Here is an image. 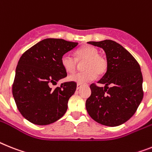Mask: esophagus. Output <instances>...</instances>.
Instances as JSON below:
<instances>
[{
  "instance_id": "esophagus-1",
  "label": "esophagus",
  "mask_w": 152,
  "mask_h": 152,
  "mask_svg": "<svg viewBox=\"0 0 152 152\" xmlns=\"http://www.w3.org/2000/svg\"><path fill=\"white\" fill-rule=\"evenodd\" d=\"M81 86H82V84H77V85H76V89H77V90H80V88H81Z\"/></svg>"
}]
</instances>
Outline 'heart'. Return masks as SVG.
Listing matches in <instances>:
<instances>
[{"instance_id":"b5f03b06","label":"heart","mask_w":152,"mask_h":152,"mask_svg":"<svg viewBox=\"0 0 152 152\" xmlns=\"http://www.w3.org/2000/svg\"><path fill=\"white\" fill-rule=\"evenodd\" d=\"M79 62H83L84 71L74 73L68 77L69 81L83 84L96 78V75H103L107 69V62L99 55L96 48L86 45L79 48L76 52V58L69 54H64L61 58V64L67 72L72 73L76 70Z\"/></svg>"}]
</instances>
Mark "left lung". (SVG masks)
I'll use <instances>...</instances> for the list:
<instances>
[{
  "instance_id": "8db88e82",
  "label": "left lung",
  "mask_w": 152,
  "mask_h": 152,
  "mask_svg": "<svg viewBox=\"0 0 152 152\" xmlns=\"http://www.w3.org/2000/svg\"><path fill=\"white\" fill-rule=\"evenodd\" d=\"M87 43L104 49L107 69L97 82L104 87L90 85L91 95L86 101V110L97 123L119 126L134 114L143 99L140 66L128 51L114 41Z\"/></svg>"
}]
</instances>
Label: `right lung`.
<instances>
[{
  "instance_id": "add662e5",
  "label": "right lung",
  "mask_w": 152,
  "mask_h": 152,
  "mask_svg": "<svg viewBox=\"0 0 152 152\" xmlns=\"http://www.w3.org/2000/svg\"><path fill=\"white\" fill-rule=\"evenodd\" d=\"M78 45L61 39H45L21 56L15 71L12 94L21 115L31 123L48 125L66 113L76 83L67 82L52 89L51 85L67 76L61 58Z\"/></svg>"
}]
</instances>
